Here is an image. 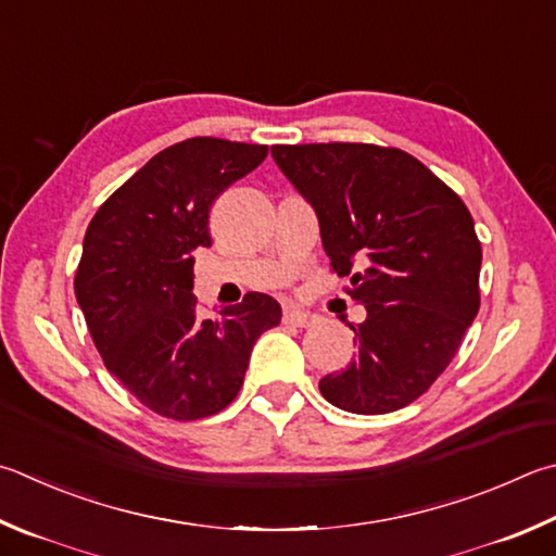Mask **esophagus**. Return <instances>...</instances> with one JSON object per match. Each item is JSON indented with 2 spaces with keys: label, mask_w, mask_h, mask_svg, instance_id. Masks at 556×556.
<instances>
[{
  "label": "esophagus",
  "mask_w": 556,
  "mask_h": 556,
  "mask_svg": "<svg viewBox=\"0 0 556 556\" xmlns=\"http://www.w3.org/2000/svg\"><path fill=\"white\" fill-rule=\"evenodd\" d=\"M318 320L316 313L311 311H301V308H289L285 311V323L287 326H294V328H308L313 323Z\"/></svg>",
  "instance_id": "obj_1"
}]
</instances>
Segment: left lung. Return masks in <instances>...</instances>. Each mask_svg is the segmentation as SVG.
I'll list each match as a JSON object with an SVG mask.
<instances>
[{
	"label": "left lung",
	"instance_id": "left-lung-1",
	"mask_svg": "<svg viewBox=\"0 0 556 556\" xmlns=\"http://www.w3.org/2000/svg\"><path fill=\"white\" fill-rule=\"evenodd\" d=\"M318 216L323 250L367 318L357 357L323 377V399L359 416L399 410L457 355L479 313L481 243L464 201L396 148L271 146Z\"/></svg>",
	"mask_w": 556,
	"mask_h": 556
}]
</instances>
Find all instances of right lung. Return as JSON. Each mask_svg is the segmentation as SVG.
Returning <instances> with one entry per match:
<instances>
[{"mask_svg": "<svg viewBox=\"0 0 556 556\" xmlns=\"http://www.w3.org/2000/svg\"><path fill=\"white\" fill-rule=\"evenodd\" d=\"M265 157L267 146L181 140L118 187L85 233L75 296L89 336L111 375L165 418L224 410L243 387L252 345L281 320L260 291L218 318H201L191 294V252L211 248V204Z\"/></svg>", "mask_w": 556, "mask_h": 556, "instance_id": "1", "label": "right lung"}]
</instances>
